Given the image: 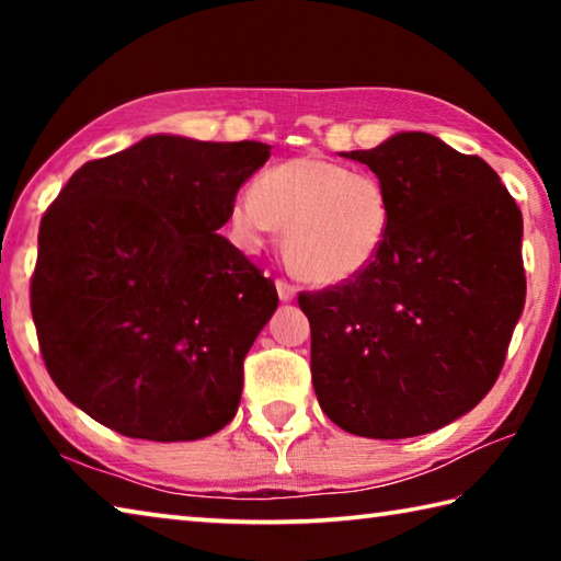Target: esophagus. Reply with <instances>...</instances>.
Returning <instances> with one entry per match:
<instances>
[{
  "mask_svg": "<svg viewBox=\"0 0 561 561\" xmlns=\"http://www.w3.org/2000/svg\"><path fill=\"white\" fill-rule=\"evenodd\" d=\"M277 294L282 301H291L294 297H297V287H294V284L287 279H277Z\"/></svg>",
  "mask_w": 561,
  "mask_h": 561,
  "instance_id": "34e87169",
  "label": "esophagus"
}]
</instances>
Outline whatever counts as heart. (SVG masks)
<instances>
[{
    "instance_id": "obj_1",
    "label": "heart",
    "mask_w": 561,
    "mask_h": 561,
    "mask_svg": "<svg viewBox=\"0 0 561 561\" xmlns=\"http://www.w3.org/2000/svg\"><path fill=\"white\" fill-rule=\"evenodd\" d=\"M230 225L244 250L284 230V260L299 279L339 287L374 267L391 234L381 180L319 156L282 160L237 197Z\"/></svg>"
}]
</instances>
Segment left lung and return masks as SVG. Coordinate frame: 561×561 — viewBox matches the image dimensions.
<instances>
[{
    "label": "left lung",
    "mask_w": 561,
    "mask_h": 561,
    "mask_svg": "<svg viewBox=\"0 0 561 561\" xmlns=\"http://www.w3.org/2000/svg\"><path fill=\"white\" fill-rule=\"evenodd\" d=\"M341 156L383 183L391 234L358 279L299 294L319 405L364 438L438 431L505 364L527 291L522 213L485 160L431 133Z\"/></svg>",
    "instance_id": "1"
}]
</instances>
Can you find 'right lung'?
<instances>
[{"label":"right lung","instance_id":"obj_1","mask_svg":"<svg viewBox=\"0 0 561 561\" xmlns=\"http://www.w3.org/2000/svg\"><path fill=\"white\" fill-rule=\"evenodd\" d=\"M257 140L148 136L81 165L39 227L32 317L51 381L106 428L175 443L232 421L274 282L217 230Z\"/></svg>","mask_w":561,"mask_h":561}]
</instances>
